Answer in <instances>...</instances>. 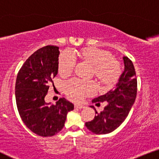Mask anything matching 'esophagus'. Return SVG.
I'll return each instance as SVG.
<instances>
[{"label":"esophagus","instance_id":"34e87169","mask_svg":"<svg viewBox=\"0 0 159 159\" xmlns=\"http://www.w3.org/2000/svg\"><path fill=\"white\" fill-rule=\"evenodd\" d=\"M75 108H79V109H82V108H84V106H81V105H75L74 106Z\"/></svg>","mask_w":159,"mask_h":159}]
</instances>
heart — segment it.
Returning <instances> with one entry per match:
<instances>
[{
    "mask_svg": "<svg viewBox=\"0 0 159 159\" xmlns=\"http://www.w3.org/2000/svg\"><path fill=\"white\" fill-rule=\"evenodd\" d=\"M73 57H78L80 60L93 66L94 76L102 86H113L119 79L121 73L120 63L113 58L108 51L95 47H85L78 52L61 54L58 65V73L61 76H68L72 73L75 66ZM65 88L68 98L77 102L93 93L96 85L93 81L73 80L67 83Z\"/></svg>",
    "mask_w": 159,
    "mask_h": 159,
    "instance_id": "b5f03b06",
    "label": "heart"
}]
</instances>
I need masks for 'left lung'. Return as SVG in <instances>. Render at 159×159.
Here are the masks:
<instances>
[{"label": "left lung", "mask_w": 159, "mask_h": 159, "mask_svg": "<svg viewBox=\"0 0 159 159\" xmlns=\"http://www.w3.org/2000/svg\"><path fill=\"white\" fill-rule=\"evenodd\" d=\"M124 70L113 90L94 98L92 102L100 104L107 101V106L101 113L94 108L93 120L86 122L87 129L96 134H109L124 121L135 102L137 93V80L134 64L128 57H123Z\"/></svg>", "instance_id": "1"}]
</instances>
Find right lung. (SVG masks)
<instances>
[{
  "label": "right lung",
  "mask_w": 159,
  "mask_h": 159,
  "mask_svg": "<svg viewBox=\"0 0 159 159\" xmlns=\"http://www.w3.org/2000/svg\"><path fill=\"white\" fill-rule=\"evenodd\" d=\"M56 46L37 50L19 70L15 94L19 114L30 131L43 137L53 136L64 126L72 103L62 98L56 105L45 101L50 84L58 73L60 51Z\"/></svg>",
  "instance_id": "add662e5"
}]
</instances>
